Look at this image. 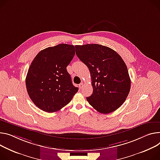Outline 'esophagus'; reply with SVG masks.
Segmentation results:
<instances>
[{
  "mask_svg": "<svg viewBox=\"0 0 160 160\" xmlns=\"http://www.w3.org/2000/svg\"><path fill=\"white\" fill-rule=\"evenodd\" d=\"M83 83H81L80 84H79V86H78V87H79V88H80V89H82V88H83Z\"/></svg>",
  "mask_w": 160,
  "mask_h": 160,
  "instance_id": "34e87169",
  "label": "esophagus"
}]
</instances>
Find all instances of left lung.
I'll return each instance as SVG.
<instances>
[{
	"label": "left lung",
	"instance_id": "8db88e82",
	"mask_svg": "<svg viewBox=\"0 0 160 160\" xmlns=\"http://www.w3.org/2000/svg\"><path fill=\"white\" fill-rule=\"evenodd\" d=\"M78 59L88 67L93 92L86 98L101 113H109L125 101L131 88L127 66L121 57L110 48L98 44L75 45Z\"/></svg>",
	"mask_w": 160,
	"mask_h": 160
}]
</instances>
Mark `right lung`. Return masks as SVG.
I'll use <instances>...</instances> for the list:
<instances>
[{
  "instance_id": "right-lung-1",
  "label": "right lung",
  "mask_w": 160,
  "mask_h": 160,
  "mask_svg": "<svg viewBox=\"0 0 160 160\" xmlns=\"http://www.w3.org/2000/svg\"><path fill=\"white\" fill-rule=\"evenodd\" d=\"M75 54L73 45L59 44L40 51L32 61L25 85L28 96L41 110H59L78 92L66 69Z\"/></svg>"
}]
</instances>
